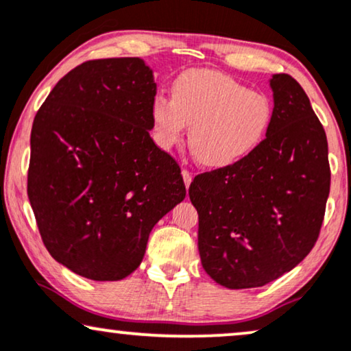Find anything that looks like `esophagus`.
Masks as SVG:
<instances>
[{"mask_svg": "<svg viewBox=\"0 0 351 351\" xmlns=\"http://www.w3.org/2000/svg\"><path fill=\"white\" fill-rule=\"evenodd\" d=\"M181 175H183V180H184L186 188H189L191 181H193V173H191L189 170H186V168H183V171H181Z\"/></svg>", "mask_w": 351, "mask_h": 351, "instance_id": "34e87169", "label": "esophagus"}]
</instances>
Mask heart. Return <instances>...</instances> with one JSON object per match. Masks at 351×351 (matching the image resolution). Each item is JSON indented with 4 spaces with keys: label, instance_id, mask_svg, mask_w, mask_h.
<instances>
[{
    "label": "heart",
    "instance_id": "1",
    "mask_svg": "<svg viewBox=\"0 0 351 351\" xmlns=\"http://www.w3.org/2000/svg\"><path fill=\"white\" fill-rule=\"evenodd\" d=\"M273 102L230 75L208 69L180 73L171 97L156 95L151 104L152 138L163 151L183 141L200 165L224 170L258 151L273 125Z\"/></svg>",
    "mask_w": 351,
    "mask_h": 351
}]
</instances>
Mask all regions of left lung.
<instances>
[{
    "label": "left lung",
    "instance_id": "8db88e82",
    "mask_svg": "<svg viewBox=\"0 0 351 351\" xmlns=\"http://www.w3.org/2000/svg\"><path fill=\"white\" fill-rule=\"evenodd\" d=\"M269 86L273 125L258 151L189 186L200 261L228 289L261 287L295 268L319 236L329 197L328 138L306 93L287 73Z\"/></svg>",
    "mask_w": 351,
    "mask_h": 351
}]
</instances>
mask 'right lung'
Segmentation results:
<instances>
[{"mask_svg": "<svg viewBox=\"0 0 351 351\" xmlns=\"http://www.w3.org/2000/svg\"><path fill=\"white\" fill-rule=\"evenodd\" d=\"M156 93L143 59L88 60L35 115L27 194L51 256L83 278L132 274L152 228L186 197L178 163L149 134Z\"/></svg>", "mask_w": 351, "mask_h": 351, "instance_id": "obj_1", "label": "right lung"}]
</instances>
